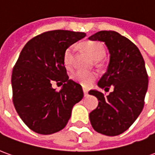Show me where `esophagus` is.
Listing matches in <instances>:
<instances>
[{
    "mask_svg": "<svg viewBox=\"0 0 155 155\" xmlns=\"http://www.w3.org/2000/svg\"><path fill=\"white\" fill-rule=\"evenodd\" d=\"M83 92H84V96H85V97H86V96H87L88 95V90L87 89H83Z\"/></svg>",
    "mask_w": 155,
    "mask_h": 155,
    "instance_id": "34e87169",
    "label": "esophagus"
}]
</instances>
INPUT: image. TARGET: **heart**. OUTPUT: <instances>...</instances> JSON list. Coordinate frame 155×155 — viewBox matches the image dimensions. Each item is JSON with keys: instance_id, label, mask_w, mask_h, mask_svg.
<instances>
[{"instance_id": "b5f03b06", "label": "heart", "mask_w": 155, "mask_h": 155, "mask_svg": "<svg viewBox=\"0 0 155 155\" xmlns=\"http://www.w3.org/2000/svg\"><path fill=\"white\" fill-rule=\"evenodd\" d=\"M81 48L86 51L94 61H101L105 55V48L104 45L99 41H85L81 45ZM75 47L71 45L65 50L64 53V64L68 70H71L74 66ZM96 74L94 72H86V71H77L72 74V79L74 81L80 83L84 87H90L94 83L96 79Z\"/></svg>"}]
</instances>
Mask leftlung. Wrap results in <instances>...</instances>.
Listing matches in <instances>:
<instances>
[{
	"label": "left lung",
	"mask_w": 155,
	"mask_h": 155,
	"mask_svg": "<svg viewBox=\"0 0 155 155\" xmlns=\"http://www.w3.org/2000/svg\"><path fill=\"white\" fill-rule=\"evenodd\" d=\"M89 40L104 42L110 53L107 71L98 86L104 91L114 87L109 95L94 90L89 92L99 101L97 108L90 113L91 125L98 133L119 135L143 110L149 83L144 61L136 45L116 31H101Z\"/></svg>",
	"instance_id": "1"
}]
</instances>
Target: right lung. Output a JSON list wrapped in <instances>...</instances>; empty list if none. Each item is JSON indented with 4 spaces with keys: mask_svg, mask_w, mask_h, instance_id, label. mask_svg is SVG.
<instances>
[{
    "mask_svg": "<svg viewBox=\"0 0 155 155\" xmlns=\"http://www.w3.org/2000/svg\"><path fill=\"white\" fill-rule=\"evenodd\" d=\"M84 32L56 30L42 33L25 44L13 68V103L23 122L34 132L51 134L64 129L72 108L84 96L80 84L69 76L64 53L84 38ZM64 84L55 91L52 83Z\"/></svg>",
    "mask_w": 155,
    "mask_h": 155,
    "instance_id": "obj_1",
    "label": "right lung"
}]
</instances>
